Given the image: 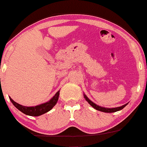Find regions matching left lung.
Instances as JSON below:
<instances>
[{
    "instance_id": "obj_1",
    "label": "left lung",
    "mask_w": 147,
    "mask_h": 147,
    "mask_svg": "<svg viewBox=\"0 0 147 147\" xmlns=\"http://www.w3.org/2000/svg\"><path fill=\"white\" fill-rule=\"evenodd\" d=\"M84 98H86V101H87V102H88V103L90 104V105H91L93 108H95L97 110H99V111L103 112V113H115V112L119 111V110H122V109H123L124 107H125L128 104V103H126L125 105H122V106H120V107H113V108H107V107H101V106H99V105H96V103H94V102H92L90 99H88V98L86 95L84 94Z\"/></svg>"
}]
</instances>
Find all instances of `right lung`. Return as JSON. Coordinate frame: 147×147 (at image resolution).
<instances>
[{
  "instance_id": "right-lung-1",
  "label": "right lung",
  "mask_w": 147,
  "mask_h": 147,
  "mask_svg": "<svg viewBox=\"0 0 147 147\" xmlns=\"http://www.w3.org/2000/svg\"><path fill=\"white\" fill-rule=\"evenodd\" d=\"M59 96V90L57 92V93L54 95V97L51 100H49L48 102L32 107L23 106V105H21L16 102H15L10 97H9V98H10L12 103L14 105V106L18 109L20 111L23 113L24 114L30 116H40L49 112V110H51L54 107V105L57 104V101H58Z\"/></svg>"
}]
</instances>
